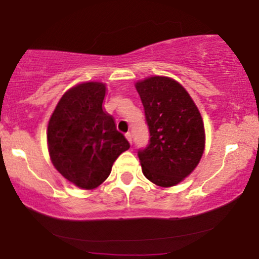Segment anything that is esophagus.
Listing matches in <instances>:
<instances>
[{"instance_id": "34e87169", "label": "esophagus", "mask_w": 259, "mask_h": 259, "mask_svg": "<svg viewBox=\"0 0 259 259\" xmlns=\"http://www.w3.org/2000/svg\"><path fill=\"white\" fill-rule=\"evenodd\" d=\"M125 138H126L127 142H129V143L133 142V135H132V133H126V134H125Z\"/></svg>"}]
</instances>
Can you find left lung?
<instances>
[{
    "label": "left lung",
    "mask_w": 259,
    "mask_h": 259,
    "mask_svg": "<svg viewBox=\"0 0 259 259\" xmlns=\"http://www.w3.org/2000/svg\"><path fill=\"white\" fill-rule=\"evenodd\" d=\"M135 88L150 132L149 145L138 153L143 174L159 187H174L190 176L202 159V115L188 91L171 77H146Z\"/></svg>",
    "instance_id": "8db88e82"
}]
</instances>
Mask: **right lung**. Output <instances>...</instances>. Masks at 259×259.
Masks as SVG:
<instances>
[{
	"label": "right lung",
	"mask_w": 259,
	"mask_h": 259,
	"mask_svg": "<svg viewBox=\"0 0 259 259\" xmlns=\"http://www.w3.org/2000/svg\"><path fill=\"white\" fill-rule=\"evenodd\" d=\"M106 85L89 81L69 89L48 125L50 159L56 170L76 187L98 188L110 174L117 156L130 148L104 110Z\"/></svg>",
	"instance_id": "right-lung-1"
}]
</instances>
